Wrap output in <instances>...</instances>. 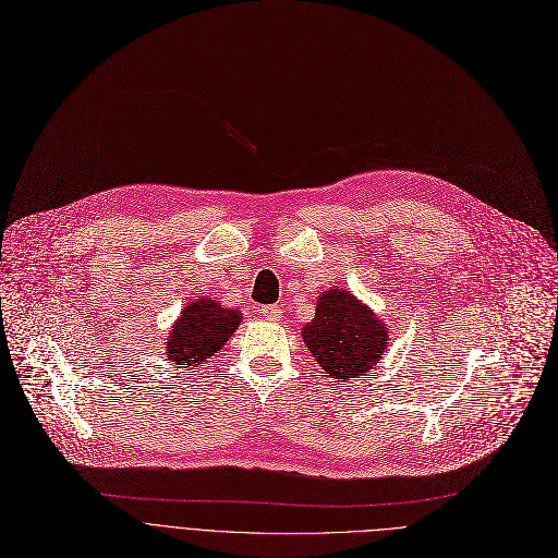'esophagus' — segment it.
<instances>
[{"label":"esophagus","mask_w":558,"mask_h":558,"mask_svg":"<svg viewBox=\"0 0 558 558\" xmlns=\"http://www.w3.org/2000/svg\"><path fill=\"white\" fill-rule=\"evenodd\" d=\"M262 315H264L266 322H279L281 319L279 306H262Z\"/></svg>","instance_id":"obj_1"}]
</instances>
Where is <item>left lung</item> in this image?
Returning a JSON list of instances; mask_svg holds the SVG:
<instances>
[{"instance_id":"1","label":"left lung","mask_w":558,"mask_h":558,"mask_svg":"<svg viewBox=\"0 0 558 558\" xmlns=\"http://www.w3.org/2000/svg\"><path fill=\"white\" fill-rule=\"evenodd\" d=\"M302 339L335 381L366 375L391 344L387 324L351 290L339 286L317 296L315 319L302 328Z\"/></svg>"}]
</instances>
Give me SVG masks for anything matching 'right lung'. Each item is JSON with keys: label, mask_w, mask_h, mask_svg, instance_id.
I'll use <instances>...</instances> for the list:
<instances>
[{"label": "right lung", "mask_w": 558, "mask_h": 558, "mask_svg": "<svg viewBox=\"0 0 558 558\" xmlns=\"http://www.w3.org/2000/svg\"><path fill=\"white\" fill-rule=\"evenodd\" d=\"M241 319L243 313L239 308H226L209 294L194 299L167 332V360L174 362L181 373L205 364L228 344Z\"/></svg>", "instance_id": "add662e5"}]
</instances>
